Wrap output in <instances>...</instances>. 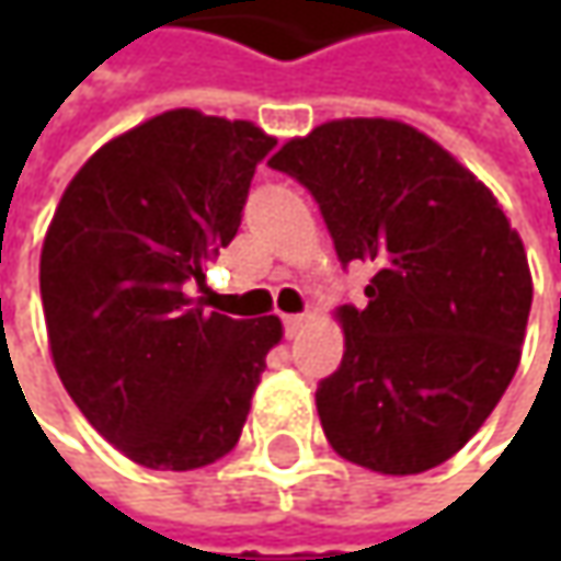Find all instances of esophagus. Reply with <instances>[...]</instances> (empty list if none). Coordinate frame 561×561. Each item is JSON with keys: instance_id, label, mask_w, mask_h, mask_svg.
<instances>
[{"instance_id": "34e87169", "label": "esophagus", "mask_w": 561, "mask_h": 561, "mask_svg": "<svg viewBox=\"0 0 561 561\" xmlns=\"http://www.w3.org/2000/svg\"><path fill=\"white\" fill-rule=\"evenodd\" d=\"M302 324H306V314H284V331H287V336L299 334Z\"/></svg>"}]
</instances>
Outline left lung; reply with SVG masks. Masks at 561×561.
I'll use <instances>...</instances> for the list:
<instances>
[{
  "instance_id": "left-lung-1",
  "label": "left lung",
  "mask_w": 561,
  "mask_h": 561,
  "mask_svg": "<svg viewBox=\"0 0 561 561\" xmlns=\"http://www.w3.org/2000/svg\"><path fill=\"white\" fill-rule=\"evenodd\" d=\"M268 164L312 193L343 268H375L368 306L336 312L346 353L314 390L324 437L380 474L446 462L518 368L534 296L522 237L468 168L399 121H328Z\"/></svg>"
}]
</instances>
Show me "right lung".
<instances>
[{
    "label": "right lung",
    "mask_w": 561,
    "mask_h": 561,
    "mask_svg": "<svg viewBox=\"0 0 561 561\" xmlns=\"http://www.w3.org/2000/svg\"><path fill=\"white\" fill-rule=\"evenodd\" d=\"M274 146L249 121L174 108L105 142L55 208L39 255L55 371L137 465L193 471L240 440L280 321L205 312L186 284L237 237Z\"/></svg>",
    "instance_id": "1"
}]
</instances>
